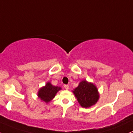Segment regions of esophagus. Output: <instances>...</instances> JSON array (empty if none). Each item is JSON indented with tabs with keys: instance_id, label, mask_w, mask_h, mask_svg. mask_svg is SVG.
I'll list each match as a JSON object with an SVG mask.
<instances>
[{
	"instance_id": "esophagus-1",
	"label": "esophagus",
	"mask_w": 133,
	"mask_h": 133,
	"mask_svg": "<svg viewBox=\"0 0 133 133\" xmlns=\"http://www.w3.org/2000/svg\"><path fill=\"white\" fill-rule=\"evenodd\" d=\"M64 88L65 89V90H69V86L68 85V84H64Z\"/></svg>"
}]
</instances>
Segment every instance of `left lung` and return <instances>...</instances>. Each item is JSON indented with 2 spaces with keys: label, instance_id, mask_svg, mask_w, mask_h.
<instances>
[{
  "label": "left lung",
  "instance_id": "obj_1",
  "mask_svg": "<svg viewBox=\"0 0 133 133\" xmlns=\"http://www.w3.org/2000/svg\"><path fill=\"white\" fill-rule=\"evenodd\" d=\"M72 92L80 105L84 108L90 107L95 104L100 97L96 86L86 80L79 83L78 87Z\"/></svg>",
  "mask_w": 133,
  "mask_h": 133
}]
</instances>
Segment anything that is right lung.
Masks as SVG:
<instances>
[{
  "label": "right lung",
  "instance_id": "add662e5",
  "mask_svg": "<svg viewBox=\"0 0 133 133\" xmlns=\"http://www.w3.org/2000/svg\"><path fill=\"white\" fill-rule=\"evenodd\" d=\"M61 90V87L53 86L50 82L46 83L45 87H42L38 92V97L42 101L46 103L50 102L55 97L57 93Z\"/></svg>",
  "mask_w": 133,
  "mask_h": 133
}]
</instances>
